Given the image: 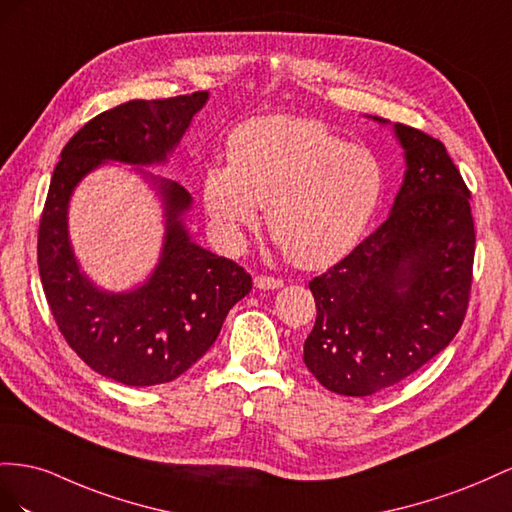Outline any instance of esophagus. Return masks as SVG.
Masks as SVG:
<instances>
[{
	"mask_svg": "<svg viewBox=\"0 0 512 512\" xmlns=\"http://www.w3.org/2000/svg\"><path fill=\"white\" fill-rule=\"evenodd\" d=\"M255 287L257 289H279V287H283V281L281 279H274V276L257 274L255 276Z\"/></svg>",
	"mask_w": 512,
	"mask_h": 512,
	"instance_id": "esophagus-1",
	"label": "esophagus"
}]
</instances>
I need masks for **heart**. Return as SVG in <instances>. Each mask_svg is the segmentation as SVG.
I'll list each match as a JSON object with an SVG mask.
<instances>
[{
    "label": "heart",
    "mask_w": 512,
    "mask_h": 512,
    "mask_svg": "<svg viewBox=\"0 0 512 512\" xmlns=\"http://www.w3.org/2000/svg\"><path fill=\"white\" fill-rule=\"evenodd\" d=\"M229 163L201 178L208 216L227 246L266 206L270 236L300 268H326L362 238L384 191L377 156L345 143L315 120L268 115L240 124L227 141Z\"/></svg>",
    "instance_id": "1"
}]
</instances>
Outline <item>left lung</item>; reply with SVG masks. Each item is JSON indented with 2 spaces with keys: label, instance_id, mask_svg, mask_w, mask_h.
I'll list each match as a JSON object with an SVG mask.
<instances>
[{
  "label": "left lung",
  "instance_id": "8db88e82",
  "mask_svg": "<svg viewBox=\"0 0 512 512\" xmlns=\"http://www.w3.org/2000/svg\"><path fill=\"white\" fill-rule=\"evenodd\" d=\"M394 135L407 169L390 216L309 283L317 319L304 364L345 397H369L425 367L455 339L470 302V191L440 139L405 124Z\"/></svg>",
  "mask_w": 512,
  "mask_h": 512
}]
</instances>
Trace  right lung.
<instances>
[{
	"label": "right lung",
	"instance_id": "1",
	"mask_svg": "<svg viewBox=\"0 0 512 512\" xmlns=\"http://www.w3.org/2000/svg\"><path fill=\"white\" fill-rule=\"evenodd\" d=\"M206 100L208 92L130 100L96 115L62 150L40 216L38 270L57 328L87 367L126 386L165 384L191 369L251 291V274L191 240L182 216L193 197L184 186L137 169L163 199V253L143 285L100 289L72 253L70 195L102 163L163 165Z\"/></svg>",
	"mask_w": 512,
	"mask_h": 512
}]
</instances>
